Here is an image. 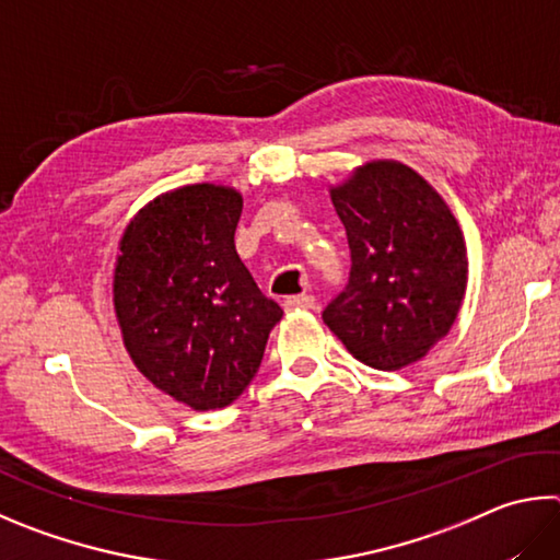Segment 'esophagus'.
Instances as JSON below:
<instances>
[{"mask_svg":"<svg viewBox=\"0 0 560 560\" xmlns=\"http://www.w3.org/2000/svg\"><path fill=\"white\" fill-rule=\"evenodd\" d=\"M283 308L287 311H311L315 308V299L308 296V293H301V296H289L283 301Z\"/></svg>","mask_w":560,"mask_h":560,"instance_id":"obj_1","label":"esophagus"}]
</instances>
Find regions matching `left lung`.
<instances>
[{
    "instance_id": "obj_1",
    "label": "left lung",
    "mask_w": 560,
    "mask_h": 560,
    "mask_svg": "<svg viewBox=\"0 0 560 560\" xmlns=\"http://www.w3.org/2000/svg\"><path fill=\"white\" fill-rule=\"evenodd\" d=\"M350 245V279L323 320L374 370L421 360L451 330L465 296V240L429 183L372 161L330 190Z\"/></svg>"
}]
</instances>
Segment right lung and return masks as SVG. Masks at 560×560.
Returning a JSON list of instances; mask_svg holds the SVG:
<instances>
[{
  "label": "right lung",
  "instance_id": "add662e5",
  "mask_svg": "<svg viewBox=\"0 0 560 560\" xmlns=\"http://www.w3.org/2000/svg\"><path fill=\"white\" fill-rule=\"evenodd\" d=\"M240 215L237 190L196 183L151 200L119 242L125 348L151 384L196 411L247 389L283 315L237 257Z\"/></svg>",
  "mask_w": 560,
  "mask_h": 560
}]
</instances>
